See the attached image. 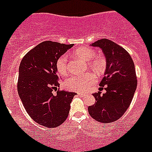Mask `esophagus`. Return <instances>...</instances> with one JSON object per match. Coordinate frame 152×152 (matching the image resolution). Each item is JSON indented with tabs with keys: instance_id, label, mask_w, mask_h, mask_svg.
I'll list each match as a JSON object with an SVG mask.
<instances>
[{
	"instance_id": "1",
	"label": "esophagus",
	"mask_w": 152,
	"mask_h": 152,
	"mask_svg": "<svg viewBox=\"0 0 152 152\" xmlns=\"http://www.w3.org/2000/svg\"><path fill=\"white\" fill-rule=\"evenodd\" d=\"M78 96H80V97H84L85 94H78Z\"/></svg>"
}]
</instances>
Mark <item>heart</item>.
I'll use <instances>...</instances> for the list:
<instances>
[{"label": "heart", "mask_w": 152, "mask_h": 152, "mask_svg": "<svg viewBox=\"0 0 152 152\" xmlns=\"http://www.w3.org/2000/svg\"><path fill=\"white\" fill-rule=\"evenodd\" d=\"M73 55L86 61H89L90 67L97 73H101L105 68V61L95 56V52L87 47H80L75 49ZM56 68L60 75H65L69 71L68 61L66 56H61L56 61ZM96 76L92 73H86L83 75H75L70 76L64 80V88L71 91L77 92H84L91 88L93 83L96 81Z\"/></svg>", "instance_id": "b5f03b06"}]
</instances>
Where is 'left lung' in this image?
<instances>
[{
	"label": "left lung",
	"instance_id": "obj_1",
	"mask_svg": "<svg viewBox=\"0 0 152 152\" xmlns=\"http://www.w3.org/2000/svg\"><path fill=\"white\" fill-rule=\"evenodd\" d=\"M91 45L100 47L106 56L107 68L100 86H105L107 92L93 94L96 102L88 112L100 123H113L123 116L132 100L137 88L135 64L129 52L111 40L102 39Z\"/></svg>",
	"mask_w": 152,
	"mask_h": 152
}]
</instances>
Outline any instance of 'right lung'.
I'll return each mask as SVG.
<instances>
[{"mask_svg": "<svg viewBox=\"0 0 152 152\" xmlns=\"http://www.w3.org/2000/svg\"><path fill=\"white\" fill-rule=\"evenodd\" d=\"M73 45L42 42L28 52L20 64L18 94L29 116L41 126L58 127L68 117L76 93L58 89L56 61ZM54 91H57L56 95Z\"/></svg>", "mask_w": 152, "mask_h": 152, "instance_id": "add662e5", "label": "right lung"}]
</instances>
